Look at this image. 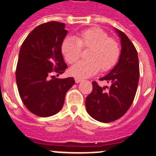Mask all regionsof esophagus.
I'll list each match as a JSON object with an SVG mask.
<instances>
[{"label": "esophagus", "mask_w": 156, "mask_h": 156, "mask_svg": "<svg viewBox=\"0 0 156 156\" xmlns=\"http://www.w3.org/2000/svg\"><path fill=\"white\" fill-rule=\"evenodd\" d=\"M82 80H83V79H81V78H79V77H76V78H75V81H76V83H80V82H81Z\"/></svg>", "instance_id": "34e87169"}]
</instances>
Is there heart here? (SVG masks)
<instances>
[{
    "instance_id": "1",
    "label": "heart",
    "mask_w": 156,
    "mask_h": 156,
    "mask_svg": "<svg viewBox=\"0 0 156 156\" xmlns=\"http://www.w3.org/2000/svg\"><path fill=\"white\" fill-rule=\"evenodd\" d=\"M82 49H88L87 59L70 69V73L79 78L91 76L100 69L103 72L109 71L119 62L121 55L119 42L99 27L83 30L74 37H66L62 42V54L70 65L78 61Z\"/></svg>"
}]
</instances>
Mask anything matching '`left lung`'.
<instances>
[{
    "mask_svg": "<svg viewBox=\"0 0 156 156\" xmlns=\"http://www.w3.org/2000/svg\"><path fill=\"white\" fill-rule=\"evenodd\" d=\"M121 38L119 60L108 75L100 78L110 87L92 82L93 89L86 98L87 112L96 120L110 122L119 119L132 105L137 92L140 69L137 51L127 36L116 30Z\"/></svg>",
    "mask_w": 156,
    "mask_h": 156,
    "instance_id": "1",
    "label": "left lung"
}]
</instances>
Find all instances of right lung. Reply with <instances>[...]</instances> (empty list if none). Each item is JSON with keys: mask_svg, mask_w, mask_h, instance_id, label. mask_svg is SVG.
<instances>
[{"mask_svg": "<svg viewBox=\"0 0 156 156\" xmlns=\"http://www.w3.org/2000/svg\"><path fill=\"white\" fill-rule=\"evenodd\" d=\"M56 21L39 25L27 37L19 55L16 76L19 95L32 113L48 117L62 108L65 97L75 84L73 77L58 79L67 69L61 51L68 31Z\"/></svg>", "mask_w": 156, "mask_h": 156, "instance_id": "right-lung-1", "label": "right lung"}]
</instances>
